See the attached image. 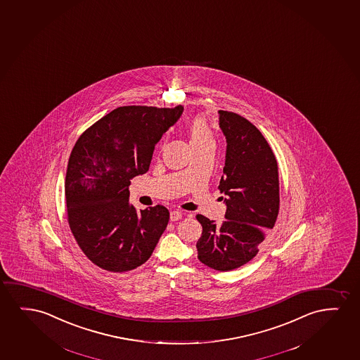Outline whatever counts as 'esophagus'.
<instances>
[{
	"label": "esophagus",
	"mask_w": 360,
	"mask_h": 360,
	"mask_svg": "<svg viewBox=\"0 0 360 360\" xmlns=\"http://www.w3.org/2000/svg\"><path fill=\"white\" fill-rule=\"evenodd\" d=\"M169 217H171V221H177V220H179V219L182 217V212H179V210H173V212H171Z\"/></svg>",
	"instance_id": "1"
}]
</instances>
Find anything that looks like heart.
I'll use <instances>...</instances> for the list:
<instances>
[{
	"instance_id": "b5f03b06",
	"label": "heart",
	"mask_w": 360,
	"mask_h": 360,
	"mask_svg": "<svg viewBox=\"0 0 360 360\" xmlns=\"http://www.w3.org/2000/svg\"><path fill=\"white\" fill-rule=\"evenodd\" d=\"M191 134V143H204V141H212V134L207 124L202 119H197L191 124L189 128Z\"/></svg>"
}]
</instances>
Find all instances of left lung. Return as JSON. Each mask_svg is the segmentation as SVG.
<instances>
[{
	"label": "left lung",
	"mask_w": 360,
	"mask_h": 360,
	"mask_svg": "<svg viewBox=\"0 0 360 360\" xmlns=\"http://www.w3.org/2000/svg\"><path fill=\"white\" fill-rule=\"evenodd\" d=\"M226 139L224 174L219 189L226 204L225 221L217 225L202 215L198 240L199 261L215 271L246 264L258 253L279 212L278 163L261 131L241 115L219 110Z\"/></svg>",
	"instance_id": "1"
}]
</instances>
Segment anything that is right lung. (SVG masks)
Returning <instances> with one entry per match:
<instances>
[{"label": "right lung", "instance_id": "add662e5", "mask_svg": "<svg viewBox=\"0 0 360 360\" xmlns=\"http://www.w3.org/2000/svg\"><path fill=\"white\" fill-rule=\"evenodd\" d=\"M182 113V105L119 107L75 143L65 178L70 229L89 261L104 271L143 264L167 227V209L138 212L129 202V186L148 172L156 143Z\"/></svg>", "mask_w": 360, "mask_h": 360}]
</instances>
